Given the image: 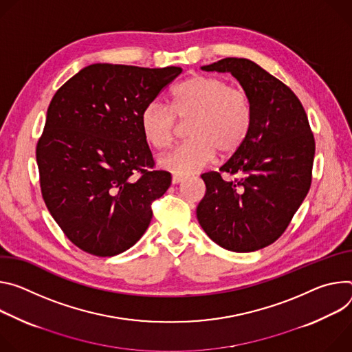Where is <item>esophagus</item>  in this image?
I'll use <instances>...</instances> for the list:
<instances>
[{
  "mask_svg": "<svg viewBox=\"0 0 352 352\" xmlns=\"http://www.w3.org/2000/svg\"><path fill=\"white\" fill-rule=\"evenodd\" d=\"M184 176H180V175H173L172 176V183L173 184H179V183H182V182H184Z\"/></svg>",
  "mask_w": 352,
  "mask_h": 352,
  "instance_id": "obj_1",
  "label": "esophagus"
}]
</instances>
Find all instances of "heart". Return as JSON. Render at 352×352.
Here are the masks:
<instances>
[{
	"label": "heart",
	"mask_w": 352,
	"mask_h": 352,
	"mask_svg": "<svg viewBox=\"0 0 352 352\" xmlns=\"http://www.w3.org/2000/svg\"><path fill=\"white\" fill-rule=\"evenodd\" d=\"M187 122L190 140L160 160L162 169L180 176L201 170L215 153L223 160L241 149L253 122L250 98L221 76L194 74L172 89L169 107L152 102L140 117L142 135L156 151H166L177 123Z\"/></svg>",
	"instance_id": "heart-1"
}]
</instances>
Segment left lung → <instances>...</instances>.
<instances>
[{
	"label": "left lung",
	"instance_id": "obj_1",
	"mask_svg": "<svg viewBox=\"0 0 352 352\" xmlns=\"http://www.w3.org/2000/svg\"><path fill=\"white\" fill-rule=\"evenodd\" d=\"M201 68L236 78L250 98L253 122L245 144L219 172L201 175L207 191L197 219L221 248L254 252L283 235L306 197L314 133L296 95L256 63L228 57ZM222 174L236 179H222Z\"/></svg>",
	"mask_w": 352,
	"mask_h": 352
}]
</instances>
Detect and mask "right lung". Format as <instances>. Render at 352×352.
I'll use <instances>...</instances> for the list:
<instances>
[{
	"instance_id": "1",
	"label": "right lung",
	"mask_w": 352,
	"mask_h": 352,
	"mask_svg": "<svg viewBox=\"0 0 352 352\" xmlns=\"http://www.w3.org/2000/svg\"><path fill=\"white\" fill-rule=\"evenodd\" d=\"M180 67L92 64L56 92L36 146L42 196L64 235L111 257L134 246L172 176L153 170L140 117Z\"/></svg>"
}]
</instances>
